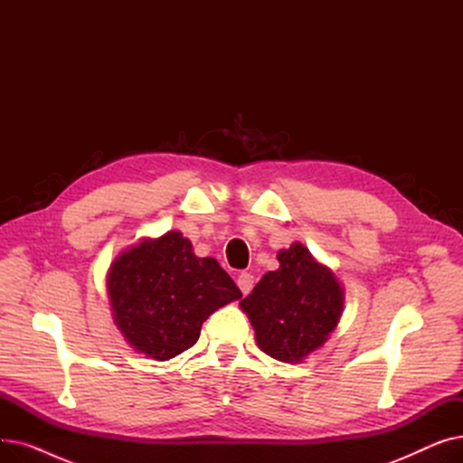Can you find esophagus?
Returning <instances> with one entry per match:
<instances>
[{
  "label": "esophagus",
  "mask_w": 463,
  "mask_h": 463,
  "mask_svg": "<svg viewBox=\"0 0 463 463\" xmlns=\"http://www.w3.org/2000/svg\"><path fill=\"white\" fill-rule=\"evenodd\" d=\"M236 283H238V287H240L241 293H244V295H250V293H251V288H253V276H251L250 272H241V274L238 276Z\"/></svg>",
  "instance_id": "34e87169"
}]
</instances>
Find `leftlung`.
<instances>
[{
	"mask_svg": "<svg viewBox=\"0 0 463 463\" xmlns=\"http://www.w3.org/2000/svg\"><path fill=\"white\" fill-rule=\"evenodd\" d=\"M279 269L264 274L240 302L250 315L259 347L281 362H300L335 328L344 290L334 274L302 244L278 253Z\"/></svg>",
	"mask_w": 463,
	"mask_h": 463,
	"instance_id": "obj_1",
	"label": "left lung"
}]
</instances>
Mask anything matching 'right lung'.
Listing matches in <instances>:
<instances>
[{
  "mask_svg": "<svg viewBox=\"0 0 463 463\" xmlns=\"http://www.w3.org/2000/svg\"><path fill=\"white\" fill-rule=\"evenodd\" d=\"M109 297L128 342L146 356L168 360L197 344L203 323L241 293L215 259L194 257L191 241L170 231L112 262Z\"/></svg>",
  "mask_w": 463,
  "mask_h": 463,
  "instance_id": "obj_1",
  "label": "right lung"
}]
</instances>
